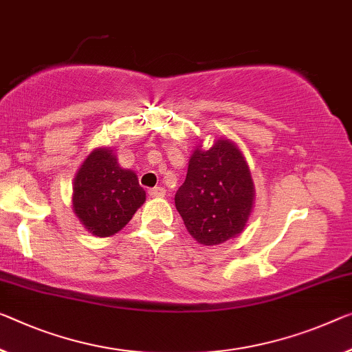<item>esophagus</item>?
I'll use <instances>...</instances> for the list:
<instances>
[{
  "label": "esophagus",
  "mask_w": 352,
  "mask_h": 352,
  "mask_svg": "<svg viewBox=\"0 0 352 352\" xmlns=\"http://www.w3.org/2000/svg\"><path fill=\"white\" fill-rule=\"evenodd\" d=\"M149 195H151V197H154V198L165 197V188L164 187H154V188H151V190H149Z\"/></svg>",
  "instance_id": "obj_1"
}]
</instances>
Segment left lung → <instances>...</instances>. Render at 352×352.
I'll use <instances>...</instances> for the list:
<instances>
[{"label":"left lung","instance_id":"8db88e82","mask_svg":"<svg viewBox=\"0 0 352 352\" xmlns=\"http://www.w3.org/2000/svg\"><path fill=\"white\" fill-rule=\"evenodd\" d=\"M175 203L199 244L219 245L239 234L253 206V182L241 151L228 140L195 151Z\"/></svg>","mask_w":352,"mask_h":352}]
</instances>
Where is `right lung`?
<instances>
[{
	"label": "right lung",
	"mask_w": 352,
	"mask_h": 352,
	"mask_svg": "<svg viewBox=\"0 0 352 352\" xmlns=\"http://www.w3.org/2000/svg\"><path fill=\"white\" fill-rule=\"evenodd\" d=\"M144 199L137 175L122 170L107 148L91 153L75 177L74 210L94 236H111L124 228Z\"/></svg>",
	"instance_id": "add662e5"
}]
</instances>
